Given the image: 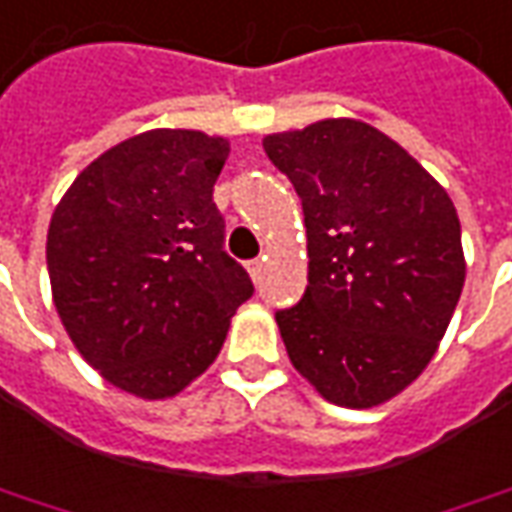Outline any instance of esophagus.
Segmentation results:
<instances>
[{"label":"esophagus","instance_id":"34e87169","mask_svg":"<svg viewBox=\"0 0 512 512\" xmlns=\"http://www.w3.org/2000/svg\"><path fill=\"white\" fill-rule=\"evenodd\" d=\"M246 271H249V277L252 280H260V274H263V260H252V263H246Z\"/></svg>","mask_w":512,"mask_h":512}]
</instances>
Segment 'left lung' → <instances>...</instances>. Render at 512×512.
I'll return each mask as SVG.
<instances>
[{
	"label": "left lung",
	"instance_id": "1",
	"mask_svg": "<svg viewBox=\"0 0 512 512\" xmlns=\"http://www.w3.org/2000/svg\"><path fill=\"white\" fill-rule=\"evenodd\" d=\"M305 212L308 288L277 311L291 364L336 406L401 395L446 336L465 285L446 187L373 125L330 117L263 137Z\"/></svg>",
	"mask_w": 512,
	"mask_h": 512
}]
</instances>
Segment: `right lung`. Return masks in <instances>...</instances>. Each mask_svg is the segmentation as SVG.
I'll list each match as a JSON object with an SVG mask.
<instances>
[{
  "mask_svg": "<svg viewBox=\"0 0 512 512\" xmlns=\"http://www.w3.org/2000/svg\"><path fill=\"white\" fill-rule=\"evenodd\" d=\"M229 139L154 128L100 154L52 212V302L72 344L142 401L210 367L252 280L224 252L212 187Z\"/></svg>",
  "mask_w": 512,
  "mask_h": 512,
  "instance_id": "obj_1",
  "label": "right lung"
}]
</instances>
